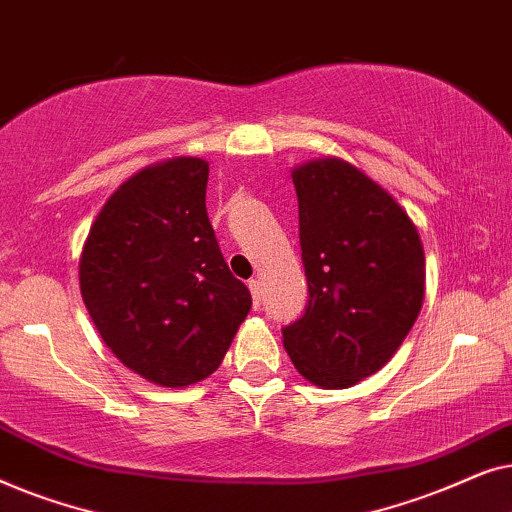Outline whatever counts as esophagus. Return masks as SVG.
<instances>
[{
  "instance_id": "esophagus-1",
  "label": "esophagus",
  "mask_w": 512,
  "mask_h": 512,
  "mask_svg": "<svg viewBox=\"0 0 512 512\" xmlns=\"http://www.w3.org/2000/svg\"><path fill=\"white\" fill-rule=\"evenodd\" d=\"M249 291H251V298H254V307L258 310V305H261V296H263L261 282H258V279H249Z\"/></svg>"
}]
</instances>
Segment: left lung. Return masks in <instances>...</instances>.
Instances as JSON below:
<instances>
[{
  "instance_id": "8db88e82",
  "label": "left lung",
  "mask_w": 512,
  "mask_h": 512,
  "mask_svg": "<svg viewBox=\"0 0 512 512\" xmlns=\"http://www.w3.org/2000/svg\"><path fill=\"white\" fill-rule=\"evenodd\" d=\"M305 312L282 328L305 380L347 389L387 363L424 300V249L401 205L354 165L312 160L293 170Z\"/></svg>"
}]
</instances>
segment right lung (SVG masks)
<instances>
[{
  "instance_id": "1",
  "label": "right lung",
  "mask_w": 512,
  "mask_h": 512,
  "mask_svg": "<svg viewBox=\"0 0 512 512\" xmlns=\"http://www.w3.org/2000/svg\"><path fill=\"white\" fill-rule=\"evenodd\" d=\"M209 165L146 167L107 200L83 247L81 296L104 345L160 387L212 375L251 310L209 223Z\"/></svg>"
}]
</instances>
